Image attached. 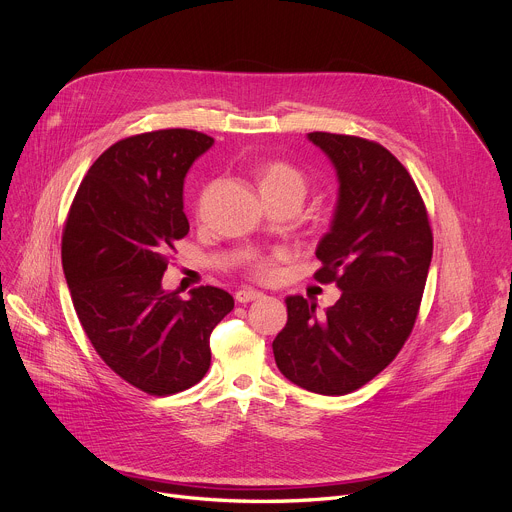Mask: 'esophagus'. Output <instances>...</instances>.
Masks as SVG:
<instances>
[{"instance_id":"obj_1","label":"esophagus","mask_w":512,"mask_h":512,"mask_svg":"<svg viewBox=\"0 0 512 512\" xmlns=\"http://www.w3.org/2000/svg\"><path fill=\"white\" fill-rule=\"evenodd\" d=\"M237 302H241V304H247V302H253V300H259V298H263V294L261 292H257V290H251V288H243V290H239L237 292Z\"/></svg>"}]
</instances>
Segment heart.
I'll return each instance as SVG.
<instances>
[{
    "label": "heart",
    "mask_w": 512,
    "mask_h": 512,
    "mask_svg": "<svg viewBox=\"0 0 512 512\" xmlns=\"http://www.w3.org/2000/svg\"><path fill=\"white\" fill-rule=\"evenodd\" d=\"M257 188L265 200L273 198H286L294 196L298 200L304 198L306 194V175L292 163L282 161V159H269L261 161L253 169ZM251 273L259 280H271L275 275V261L273 257L259 255L251 261Z\"/></svg>",
    "instance_id": "heart-1"
}]
</instances>
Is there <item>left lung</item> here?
<instances>
[{"label": "left lung", "mask_w": 512, "mask_h": 512, "mask_svg": "<svg viewBox=\"0 0 512 512\" xmlns=\"http://www.w3.org/2000/svg\"><path fill=\"white\" fill-rule=\"evenodd\" d=\"M333 161L339 200L316 247L320 284L343 292L327 314L286 298L288 322L273 341L275 363L296 386L343 396L374 380L400 353L421 308L433 257L427 208L406 167L361 136L310 132Z\"/></svg>", "instance_id": "obj_1"}]
</instances>
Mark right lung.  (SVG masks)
Segmentation results:
<instances>
[{"label":"right lung","instance_id":"1","mask_svg":"<svg viewBox=\"0 0 512 512\" xmlns=\"http://www.w3.org/2000/svg\"><path fill=\"white\" fill-rule=\"evenodd\" d=\"M212 143L188 128L122 138L89 167L63 228V271L87 339L116 376L151 396L206 376L210 333L235 308L214 286L188 300L161 286L190 230L183 177Z\"/></svg>","mask_w":512,"mask_h":512}]
</instances>
